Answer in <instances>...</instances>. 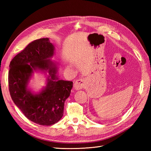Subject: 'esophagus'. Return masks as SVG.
<instances>
[{
    "label": "esophagus",
    "mask_w": 151,
    "mask_h": 151,
    "mask_svg": "<svg viewBox=\"0 0 151 151\" xmlns=\"http://www.w3.org/2000/svg\"><path fill=\"white\" fill-rule=\"evenodd\" d=\"M86 81L84 79H78L77 81H76L75 84H74V88L76 89V90H79V89H81L85 87L86 86Z\"/></svg>",
    "instance_id": "1"
}]
</instances>
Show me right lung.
<instances>
[{"mask_svg": "<svg viewBox=\"0 0 151 151\" xmlns=\"http://www.w3.org/2000/svg\"><path fill=\"white\" fill-rule=\"evenodd\" d=\"M54 50L48 37L32 41L12 59L8 73L9 91L15 104L28 119L45 126L62 117L64 103L73 86L72 81L60 80L57 75L58 64L50 60ZM34 72L46 77V86L37 93L28 88Z\"/></svg>", "mask_w": 151, "mask_h": 151, "instance_id": "obj_1", "label": "right lung"}]
</instances>
